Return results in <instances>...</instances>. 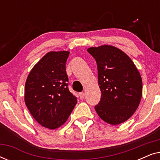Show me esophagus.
I'll return each instance as SVG.
<instances>
[{
  "instance_id": "esophagus-1",
  "label": "esophagus",
  "mask_w": 160,
  "mask_h": 160,
  "mask_svg": "<svg viewBox=\"0 0 160 160\" xmlns=\"http://www.w3.org/2000/svg\"><path fill=\"white\" fill-rule=\"evenodd\" d=\"M79 97H80L81 99H84V97H85V94L84 92L79 93Z\"/></svg>"
}]
</instances>
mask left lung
<instances>
[{"instance_id":"obj_1","label":"left lung","mask_w":160,"mask_h":160,"mask_svg":"<svg viewBox=\"0 0 160 160\" xmlns=\"http://www.w3.org/2000/svg\"><path fill=\"white\" fill-rule=\"evenodd\" d=\"M87 52L98 65L101 99L95 107L101 119L117 125L137 110L142 97V78L128 54L111 45L90 47Z\"/></svg>"}]
</instances>
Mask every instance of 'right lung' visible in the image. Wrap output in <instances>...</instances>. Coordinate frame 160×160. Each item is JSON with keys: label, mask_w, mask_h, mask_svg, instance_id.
<instances>
[{"label": "right lung", "mask_w": 160, "mask_h": 160, "mask_svg": "<svg viewBox=\"0 0 160 160\" xmlns=\"http://www.w3.org/2000/svg\"><path fill=\"white\" fill-rule=\"evenodd\" d=\"M68 51L49 52L32 68L25 87V102L37 122L54 130L67 121L77 99L68 87Z\"/></svg>", "instance_id": "obj_1"}]
</instances>
